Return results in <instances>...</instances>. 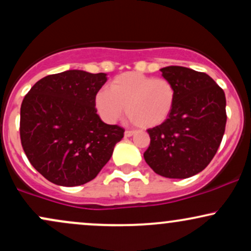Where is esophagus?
<instances>
[{"instance_id": "esophagus-1", "label": "esophagus", "mask_w": 251, "mask_h": 251, "mask_svg": "<svg viewBox=\"0 0 251 251\" xmlns=\"http://www.w3.org/2000/svg\"><path fill=\"white\" fill-rule=\"evenodd\" d=\"M134 133V131H129V129H127V131H125V137H132Z\"/></svg>"}]
</instances>
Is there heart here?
<instances>
[{
    "label": "heart",
    "instance_id": "b5f03b06",
    "mask_svg": "<svg viewBox=\"0 0 251 251\" xmlns=\"http://www.w3.org/2000/svg\"><path fill=\"white\" fill-rule=\"evenodd\" d=\"M175 99V86L169 80L128 72L117 76L109 89L98 92L96 105L106 123H116L126 109L132 123L140 128H151L168 119Z\"/></svg>",
    "mask_w": 251,
    "mask_h": 251
}]
</instances>
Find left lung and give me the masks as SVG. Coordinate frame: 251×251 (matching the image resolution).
<instances>
[{
	"mask_svg": "<svg viewBox=\"0 0 251 251\" xmlns=\"http://www.w3.org/2000/svg\"><path fill=\"white\" fill-rule=\"evenodd\" d=\"M176 89L168 119L148 129L151 142L145 162L166 178L192 177L203 171L220 148L226 131V94L208 74L169 66L160 70Z\"/></svg>",
	"mask_w": 251,
	"mask_h": 251,
	"instance_id": "left-lung-1",
	"label": "left lung"
}]
</instances>
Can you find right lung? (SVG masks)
Wrapping results in <instances>:
<instances>
[{
  "mask_svg": "<svg viewBox=\"0 0 251 251\" xmlns=\"http://www.w3.org/2000/svg\"><path fill=\"white\" fill-rule=\"evenodd\" d=\"M107 74L70 70L39 80L25 97L20 137L28 160L46 179L77 186L94 179L125 129L97 114Z\"/></svg>",
  "mask_w": 251,
  "mask_h": 251,
  "instance_id": "obj_1",
  "label": "right lung"
}]
</instances>
